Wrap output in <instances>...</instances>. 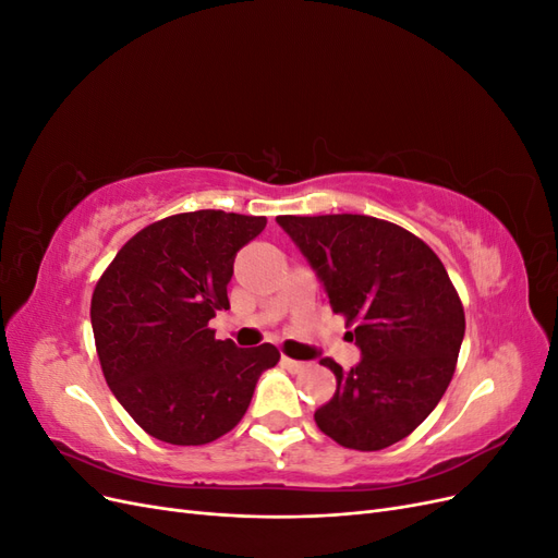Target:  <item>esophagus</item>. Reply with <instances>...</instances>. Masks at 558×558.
Listing matches in <instances>:
<instances>
[{"instance_id": "1", "label": "esophagus", "mask_w": 558, "mask_h": 558, "mask_svg": "<svg viewBox=\"0 0 558 558\" xmlns=\"http://www.w3.org/2000/svg\"><path fill=\"white\" fill-rule=\"evenodd\" d=\"M281 365L286 367V369H291V373H302V369L307 367V363H300V361H293V359H289V356H283L281 359Z\"/></svg>"}]
</instances>
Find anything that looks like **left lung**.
Wrapping results in <instances>:
<instances>
[{"label":"left lung","instance_id":"left-lung-1","mask_svg":"<svg viewBox=\"0 0 558 558\" xmlns=\"http://www.w3.org/2000/svg\"><path fill=\"white\" fill-rule=\"evenodd\" d=\"M307 258L335 314L356 324L361 361L337 379L316 426L349 449L377 451L408 437L445 396L465 335V314L428 244L361 214L277 216Z\"/></svg>","mask_w":558,"mask_h":558}]
</instances>
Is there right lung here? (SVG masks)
Listing matches in <instances>:
<instances>
[{
  "mask_svg": "<svg viewBox=\"0 0 558 558\" xmlns=\"http://www.w3.org/2000/svg\"><path fill=\"white\" fill-rule=\"evenodd\" d=\"M265 216L214 209L144 228L116 253L90 302L99 363L116 400L156 440L207 445L240 424L272 344L216 340L209 320L230 310L234 256Z\"/></svg>",
  "mask_w": 558,
  "mask_h": 558,
  "instance_id": "right-lung-1",
  "label": "right lung"
}]
</instances>
